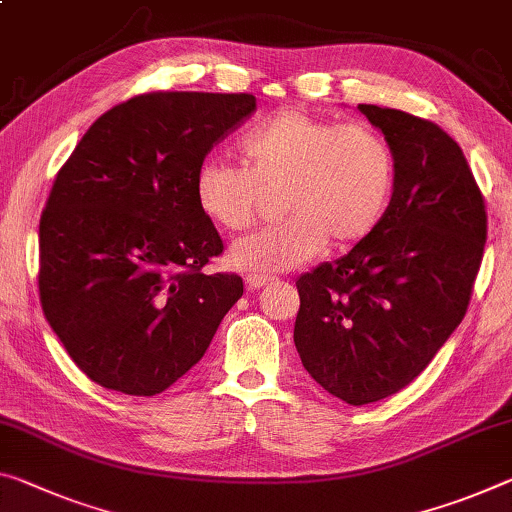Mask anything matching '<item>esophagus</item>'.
Segmentation results:
<instances>
[{
	"mask_svg": "<svg viewBox=\"0 0 512 512\" xmlns=\"http://www.w3.org/2000/svg\"><path fill=\"white\" fill-rule=\"evenodd\" d=\"M269 278H262V275H248L246 278V285H248V289H262V287H266L269 285Z\"/></svg>",
	"mask_w": 512,
	"mask_h": 512,
	"instance_id": "1",
	"label": "esophagus"
}]
</instances>
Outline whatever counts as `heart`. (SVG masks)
I'll list each match as a JSON object with an SVG mask.
<instances>
[{
    "mask_svg": "<svg viewBox=\"0 0 512 512\" xmlns=\"http://www.w3.org/2000/svg\"><path fill=\"white\" fill-rule=\"evenodd\" d=\"M246 166L205 159L193 193L209 223L246 230L262 214L266 191H285V221L232 243V269L275 275L298 269L323 248L348 250L369 239L389 212L396 159L369 125H339L285 109L243 143Z\"/></svg>",
    "mask_w": 512,
    "mask_h": 512,
    "instance_id": "obj_1",
    "label": "heart"
}]
</instances>
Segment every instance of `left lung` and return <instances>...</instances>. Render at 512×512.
Returning a JSON list of instances; mask_svg holds the SVG:
<instances>
[{"label": "left lung", "mask_w": 512, "mask_h": 512, "mask_svg": "<svg viewBox=\"0 0 512 512\" xmlns=\"http://www.w3.org/2000/svg\"><path fill=\"white\" fill-rule=\"evenodd\" d=\"M396 159L378 230L296 280L294 344L307 373L348 405L410 385L467 312L488 216L460 145L431 120L358 104Z\"/></svg>", "instance_id": "obj_1"}]
</instances>
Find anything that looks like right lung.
<instances>
[{
    "label": "right lung",
    "instance_id": "add662e5",
    "mask_svg": "<svg viewBox=\"0 0 512 512\" xmlns=\"http://www.w3.org/2000/svg\"><path fill=\"white\" fill-rule=\"evenodd\" d=\"M257 109L248 93H145L102 113L56 175L40 216L45 319L93 383L154 396L212 344L243 294L202 273L223 241L193 180Z\"/></svg>",
    "mask_w": 512,
    "mask_h": 512
}]
</instances>
